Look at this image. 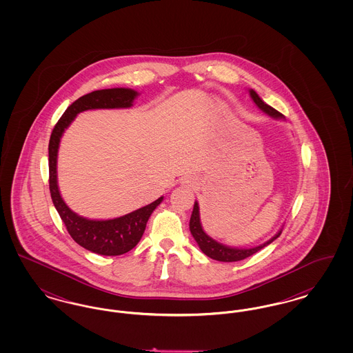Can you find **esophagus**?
<instances>
[{"mask_svg": "<svg viewBox=\"0 0 353 353\" xmlns=\"http://www.w3.org/2000/svg\"><path fill=\"white\" fill-rule=\"evenodd\" d=\"M186 183H189V181H186Z\"/></svg>", "mask_w": 353, "mask_h": 353, "instance_id": "obj_1", "label": "esophagus"}]
</instances>
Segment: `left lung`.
Masks as SVG:
<instances>
[{"mask_svg":"<svg viewBox=\"0 0 353 353\" xmlns=\"http://www.w3.org/2000/svg\"><path fill=\"white\" fill-rule=\"evenodd\" d=\"M249 92H250L252 101L258 105V108L261 111H263L266 115H269L270 118L283 119V115L281 112H278L275 108H272L271 105L266 104L265 101H262L259 98V95L254 90H249ZM189 229H190V233L193 235V238L196 239L197 245L200 246L201 252L205 255H208L209 258L216 259V261H219V262H236V261H242V259L250 256L252 254L262 250L265 246H268L272 241H275L282 233V230H279L268 242H265V243H262L259 246L252 248V249H238V248H230V246L222 245V243H219L216 239H213L212 236H209V235L203 232L201 221H200V208H199V202L197 201L194 202V206H193V212H192L190 222H189Z\"/></svg>","mask_w":353,"mask_h":353,"instance_id":"left-lung-1","label":"left lung"}]
</instances>
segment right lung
Instances as JSON below:
<instances>
[{"label":"right lung","mask_w":353,"mask_h":353,"mask_svg":"<svg viewBox=\"0 0 353 353\" xmlns=\"http://www.w3.org/2000/svg\"><path fill=\"white\" fill-rule=\"evenodd\" d=\"M137 91L131 88H107L92 91L68 105L55 124L49 141V186L52 203L65 222L68 234L85 250L101 255H121L132 250L144 234L153 210L164 197L157 199L125 216L112 219H88L74 213L63 201L57 179V159L61 137L79 112L97 108H130Z\"/></svg>","instance_id":"right-lung-1"}]
</instances>
